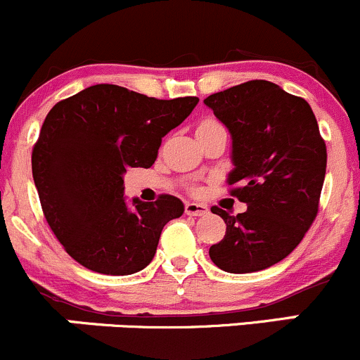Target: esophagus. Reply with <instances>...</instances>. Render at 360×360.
<instances>
[{
	"mask_svg": "<svg viewBox=\"0 0 360 360\" xmlns=\"http://www.w3.org/2000/svg\"><path fill=\"white\" fill-rule=\"evenodd\" d=\"M184 212L188 215H205L209 212V207L203 205V203H195V202H186L184 203Z\"/></svg>",
	"mask_w": 360,
	"mask_h": 360,
	"instance_id": "esophagus-1",
	"label": "esophagus"
}]
</instances>
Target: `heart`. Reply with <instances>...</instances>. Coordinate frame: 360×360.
Returning <instances> with one entry per match:
<instances>
[{
    "label": "heart",
    "mask_w": 360,
    "mask_h": 360,
    "mask_svg": "<svg viewBox=\"0 0 360 360\" xmlns=\"http://www.w3.org/2000/svg\"><path fill=\"white\" fill-rule=\"evenodd\" d=\"M209 126H219V124H217V122H215V120H203V122H202V124H200V126H198V127H209ZM193 190H195V191H196V188H193Z\"/></svg>",
    "instance_id": "obj_1"
}]
</instances>
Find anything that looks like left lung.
Returning a JSON list of instances; mask_svg holds the SVG:
<instances>
[{"label":"left lung","instance_id":"left-lung-1","mask_svg":"<svg viewBox=\"0 0 360 360\" xmlns=\"http://www.w3.org/2000/svg\"><path fill=\"white\" fill-rule=\"evenodd\" d=\"M205 105L233 136L229 195L247 203L224 219L209 255L226 272H255L288 257L316 221L326 176V143L304 98L262 79L210 94Z\"/></svg>","mask_w":360,"mask_h":360}]
</instances>
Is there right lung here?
I'll list each match as a JSON object with an SVG mask.
<instances>
[{
    "label": "right lung",
    "mask_w": 360,
    "mask_h": 360,
    "mask_svg": "<svg viewBox=\"0 0 360 360\" xmlns=\"http://www.w3.org/2000/svg\"><path fill=\"white\" fill-rule=\"evenodd\" d=\"M196 103V96L158 100L96 84L51 108L32 148V177L53 234L75 262L110 276L151 262L162 229L184 205L172 195L127 205L122 176L151 167L162 138Z\"/></svg>",
    "instance_id": "1"
}]
</instances>
